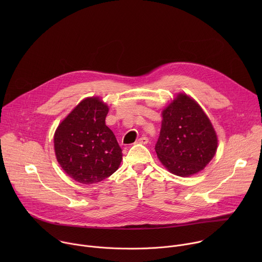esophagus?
Segmentation results:
<instances>
[{
    "label": "esophagus",
    "instance_id": "esophagus-1",
    "mask_svg": "<svg viewBox=\"0 0 262 262\" xmlns=\"http://www.w3.org/2000/svg\"><path fill=\"white\" fill-rule=\"evenodd\" d=\"M136 143H139V144H147L148 143V138L147 137H141L139 138Z\"/></svg>",
    "mask_w": 262,
    "mask_h": 262
}]
</instances>
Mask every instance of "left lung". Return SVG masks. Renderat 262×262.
Masks as SVG:
<instances>
[{
    "mask_svg": "<svg viewBox=\"0 0 262 262\" xmlns=\"http://www.w3.org/2000/svg\"><path fill=\"white\" fill-rule=\"evenodd\" d=\"M156 152L161 163L177 176L189 177L203 170L214 157L217 138L201 106L184 93L163 110Z\"/></svg>",
    "mask_w": 262,
    "mask_h": 262,
    "instance_id": "obj_1",
    "label": "left lung"
}]
</instances>
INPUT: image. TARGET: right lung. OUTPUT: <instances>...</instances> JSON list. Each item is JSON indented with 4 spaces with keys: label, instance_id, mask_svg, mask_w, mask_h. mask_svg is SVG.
Masks as SVG:
<instances>
[{
    "label": "right lung",
    "instance_id": "1",
    "mask_svg": "<svg viewBox=\"0 0 262 262\" xmlns=\"http://www.w3.org/2000/svg\"><path fill=\"white\" fill-rule=\"evenodd\" d=\"M108 106L99 97H87L59 124L55 154L64 172L83 184L97 183L120 166L122 150L105 125Z\"/></svg>",
    "mask_w": 262,
    "mask_h": 262
}]
</instances>
